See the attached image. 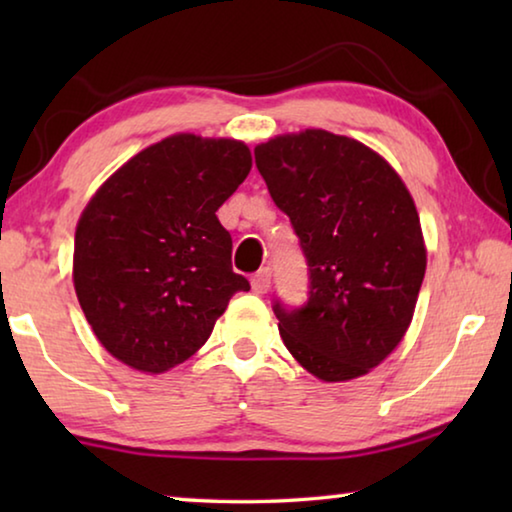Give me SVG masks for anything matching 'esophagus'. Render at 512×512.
Here are the masks:
<instances>
[{
	"instance_id": "esophagus-1",
	"label": "esophagus",
	"mask_w": 512,
	"mask_h": 512,
	"mask_svg": "<svg viewBox=\"0 0 512 512\" xmlns=\"http://www.w3.org/2000/svg\"><path fill=\"white\" fill-rule=\"evenodd\" d=\"M250 284H253V291L259 293V296L266 293L268 287H271V268H262V271H257L253 275V280H250Z\"/></svg>"
}]
</instances>
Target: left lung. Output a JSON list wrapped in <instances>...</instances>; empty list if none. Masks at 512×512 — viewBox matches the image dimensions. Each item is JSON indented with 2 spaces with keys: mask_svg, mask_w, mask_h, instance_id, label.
Returning <instances> with one entry per match:
<instances>
[{
  "mask_svg": "<svg viewBox=\"0 0 512 512\" xmlns=\"http://www.w3.org/2000/svg\"><path fill=\"white\" fill-rule=\"evenodd\" d=\"M255 164L309 266L305 305H273L284 345L323 381L366 375L404 339L427 268L409 189L366 144L320 128L255 146Z\"/></svg>",
  "mask_w": 512,
  "mask_h": 512,
  "instance_id": "left-lung-1",
  "label": "left lung"
}]
</instances>
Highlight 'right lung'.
<instances>
[{"instance_id":"1","label":"right lung","mask_w":512,"mask_h":512,"mask_svg":"<svg viewBox=\"0 0 512 512\" xmlns=\"http://www.w3.org/2000/svg\"><path fill=\"white\" fill-rule=\"evenodd\" d=\"M250 167L244 142L178 133L137 153L85 205L74 289L112 357L160 375L192 357L230 298L250 289L216 219Z\"/></svg>"}]
</instances>
